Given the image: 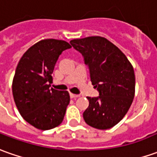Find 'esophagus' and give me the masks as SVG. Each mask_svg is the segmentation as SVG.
Listing matches in <instances>:
<instances>
[{
  "label": "esophagus",
  "mask_w": 157,
  "mask_h": 157,
  "mask_svg": "<svg viewBox=\"0 0 157 157\" xmlns=\"http://www.w3.org/2000/svg\"><path fill=\"white\" fill-rule=\"evenodd\" d=\"M70 98H72V99H76V98H78L80 97L79 94H70Z\"/></svg>",
  "instance_id": "1"
}]
</instances>
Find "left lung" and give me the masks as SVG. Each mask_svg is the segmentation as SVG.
<instances>
[{
  "label": "left lung",
  "mask_w": 157,
  "mask_h": 157,
  "mask_svg": "<svg viewBox=\"0 0 157 157\" xmlns=\"http://www.w3.org/2000/svg\"><path fill=\"white\" fill-rule=\"evenodd\" d=\"M70 44L82 55L98 97H87L85 122L96 129L113 127L127 113L135 94V75L127 57L100 36L73 39Z\"/></svg>",
  "instance_id": "8db88e82"
}]
</instances>
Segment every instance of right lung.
Wrapping results in <instances>:
<instances>
[{"label":"right lung","instance_id":"right-lung-1","mask_svg":"<svg viewBox=\"0 0 157 157\" xmlns=\"http://www.w3.org/2000/svg\"><path fill=\"white\" fill-rule=\"evenodd\" d=\"M70 48L63 40L44 39L30 47L17 65L12 86L13 100L23 119L37 129L51 130L63 120L70 94L50 87L56 61Z\"/></svg>","mask_w":157,"mask_h":157}]
</instances>
